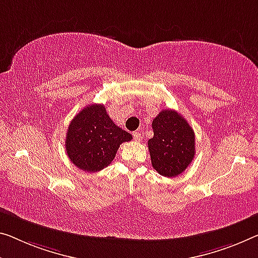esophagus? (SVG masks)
<instances>
[{"instance_id": "34e87169", "label": "esophagus", "mask_w": 258, "mask_h": 258, "mask_svg": "<svg viewBox=\"0 0 258 258\" xmlns=\"http://www.w3.org/2000/svg\"><path fill=\"white\" fill-rule=\"evenodd\" d=\"M133 136L135 138V141H137V142H140L142 140V134L140 132H134Z\"/></svg>"}]
</instances>
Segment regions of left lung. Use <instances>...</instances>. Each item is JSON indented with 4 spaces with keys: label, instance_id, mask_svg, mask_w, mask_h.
<instances>
[{
    "label": "left lung",
    "instance_id": "obj_1",
    "mask_svg": "<svg viewBox=\"0 0 258 258\" xmlns=\"http://www.w3.org/2000/svg\"><path fill=\"white\" fill-rule=\"evenodd\" d=\"M153 137L148 142L152 167L162 176L175 177L195 157V133L185 118L164 109L152 122Z\"/></svg>",
    "mask_w": 258,
    "mask_h": 258
}]
</instances>
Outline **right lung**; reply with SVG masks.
Masks as SVG:
<instances>
[{"label": "right lung", "instance_id": "add662e5", "mask_svg": "<svg viewBox=\"0 0 258 258\" xmlns=\"http://www.w3.org/2000/svg\"><path fill=\"white\" fill-rule=\"evenodd\" d=\"M66 150L70 161L79 169L94 173L107 167L123 142L133 136L110 120L104 105L83 108L68 126Z\"/></svg>", "mask_w": 258, "mask_h": 258}]
</instances>
